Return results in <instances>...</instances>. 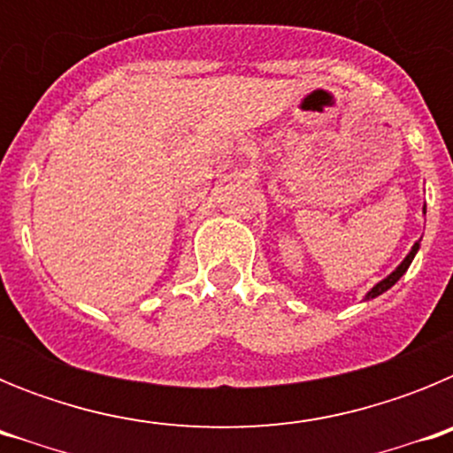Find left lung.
I'll list each match as a JSON object with an SVG mask.
<instances>
[{"instance_id":"obj_1","label":"left lung","mask_w":453,"mask_h":453,"mask_svg":"<svg viewBox=\"0 0 453 453\" xmlns=\"http://www.w3.org/2000/svg\"><path fill=\"white\" fill-rule=\"evenodd\" d=\"M424 213H426V206H424ZM418 250H419V240H418V242H415L413 247H411V251H408V254H406V258H403V261L399 263V265L395 267V270H392L390 274L386 276V279H381V281L376 283V286L372 288L370 292H367L365 299H374V297H379V295H383V292H386V290H390V288L395 286V283H397L399 279H402L403 272H406L408 267H411V263H413V258H415V254H418Z\"/></svg>"}]
</instances>
